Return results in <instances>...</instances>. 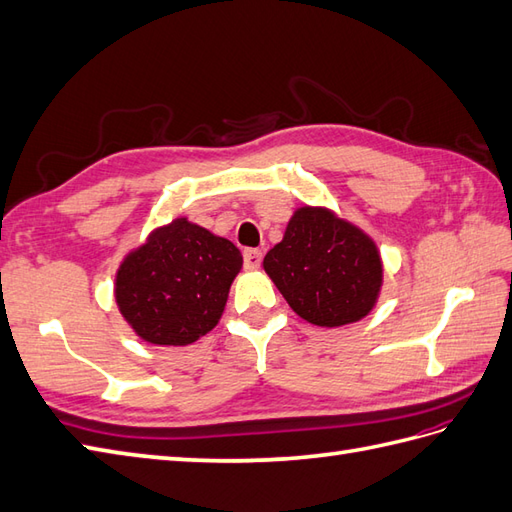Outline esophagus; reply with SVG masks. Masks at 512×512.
<instances>
[{
  "label": "esophagus",
  "mask_w": 512,
  "mask_h": 512,
  "mask_svg": "<svg viewBox=\"0 0 512 512\" xmlns=\"http://www.w3.org/2000/svg\"><path fill=\"white\" fill-rule=\"evenodd\" d=\"M243 260H245L247 271H256L260 267V263H263V252H260V249L249 247L243 252Z\"/></svg>",
  "instance_id": "esophagus-1"
}]
</instances>
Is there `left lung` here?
<instances>
[{
	"mask_svg": "<svg viewBox=\"0 0 512 512\" xmlns=\"http://www.w3.org/2000/svg\"><path fill=\"white\" fill-rule=\"evenodd\" d=\"M263 267L295 315L328 330L365 319L384 284L376 241L328 206L295 208Z\"/></svg>",
	"mask_w": 512,
	"mask_h": 512,
	"instance_id": "8db88e82",
	"label": "left lung"
}]
</instances>
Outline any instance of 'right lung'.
Returning a JSON list of instances; mask_svg holds the SVG:
<instances>
[{"instance_id": "right-lung-1", "label": "right lung", "mask_w": 512, "mask_h": 512, "mask_svg": "<svg viewBox=\"0 0 512 512\" xmlns=\"http://www.w3.org/2000/svg\"><path fill=\"white\" fill-rule=\"evenodd\" d=\"M241 267L232 241L176 217L121 258L115 302L141 341L184 347L217 326Z\"/></svg>"}]
</instances>
